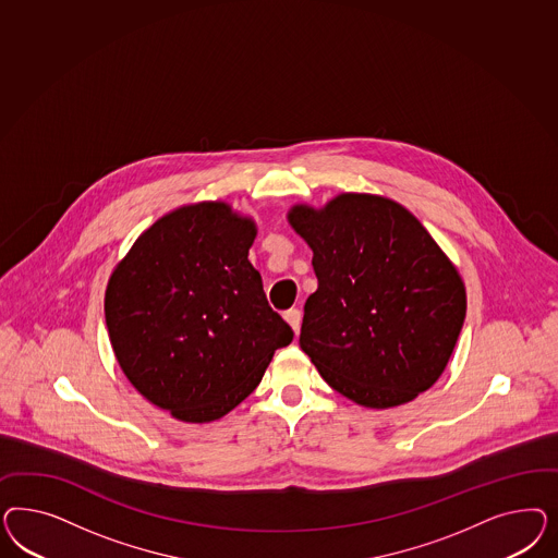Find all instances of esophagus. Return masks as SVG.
<instances>
[{"label":"esophagus","instance_id":"obj_1","mask_svg":"<svg viewBox=\"0 0 558 558\" xmlns=\"http://www.w3.org/2000/svg\"><path fill=\"white\" fill-rule=\"evenodd\" d=\"M284 319H287L288 325L292 327V331L299 336V331H301V323H303V313L299 311V308H290L284 313Z\"/></svg>","mask_w":558,"mask_h":558}]
</instances>
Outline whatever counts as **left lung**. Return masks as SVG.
<instances>
[{"label": "left lung", "instance_id": "left-lung-1", "mask_svg": "<svg viewBox=\"0 0 558 558\" xmlns=\"http://www.w3.org/2000/svg\"><path fill=\"white\" fill-rule=\"evenodd\" d=\"M288 222L313 250L319 287L304 303L299 343L325 383L371 409L429 389L454 352L466 292L422 222L354 192L319 210L296 204Z\"/></svg>", "mask_w": 558, "mask_h": 558}]
</instances>
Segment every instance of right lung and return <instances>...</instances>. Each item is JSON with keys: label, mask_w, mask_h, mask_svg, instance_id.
Masks as SVG:
<instances>
[{"label": "right lung", "mask_w": 558, "mask_h": 558, "mask_svg": "<svg viewBox=\"0 0 558 558\" xmlns=\"http://www.w3.org/2000/svg\"><path fill=\"white\" fill-rule=\"evenodd\" d=\"M255 233L229 204H187L155 220L108 280L104 313L120 368L180 422L227 415L294 338L247 259Z\"/></svg>", "instance_id": "add662e5"}]
</instances>
